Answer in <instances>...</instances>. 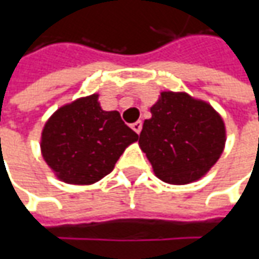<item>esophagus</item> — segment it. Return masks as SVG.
I'll return each instance as SVG.
<instances>
[{
	"label": "esophagus",
	"mask_w": 259,
	"mask_h": 259,
	"mask_svg": "<svg viewBox=\"0 0 259 259\" xmlns=\"http://www.w3.org/2000/svg\"><path fill=\"white\" fill-rule=\"evenodd\" d=\"M131 128L134 130L137 134H140V133H141V128H143V122H141V121H137V122H134V124L131 125Z\"/></svg>",
	"instance_id": "obj_1"
}]
</instances>
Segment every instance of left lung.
Segmentation results:
<instances>
[{
    "label": "left lung",
    "instance_id": "8db88e82",
    "mask_svg": "<svg viewBox=\"0 0 259 259\" xmlns=\"http://www.w3.org/2000/svg\"><path fill=\"white\" fill-rule=\"evenodd\" d=\"M145 119L138 144L164 183L200 180L221 158L226 144L224 118L209 102L187 92L163 91Z\"/></svg>",
    "mask_w": 259,
    "mask_h": 259
}]
</instances>
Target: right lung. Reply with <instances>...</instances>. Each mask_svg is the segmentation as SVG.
<instances>
[{
  "mask_svg": "<svg viewBox=\"0 0 259 259\" xmlns=\"http://www.w3.org/2000/svg\"><path fill=\"white\" fill-rule=\"evenodd\" d=\"M138 135L118 111H104L99 95L77 98L46 121L40 151L55 176L67 184L89 186L114 170Z\"/></svg>",
  "mask_w": 259,
  "mask_h": 259,
  "instance_id": "right-lung-1",
  "label": "right lung"
}]
</instances>
